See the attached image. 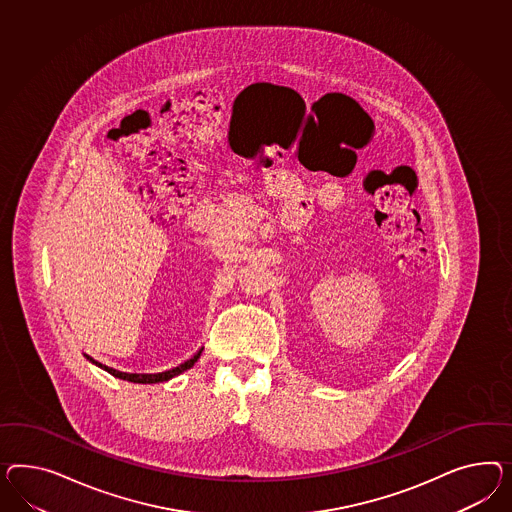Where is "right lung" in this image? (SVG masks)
Masks as SVG:
<instances>
[{
    "label": "right lung",
    "instance_id": "1",
    "mask_svg": "<svg viewBox=\"0 0 512 512\" xmlns=\"http://www.w3.org/2000/svg\"><path fill=\"white\" fill-rule=\"evenodd\" d=\"M201 352H203V348L195 354L194 358H190L188 361H184V363H180L179 367H175V369H169V371H164V373H121V371H115V369H111V367H102V365H98L97 361L91 360V363H95L98 367H102L104 371H108L111 376H115V378H121V380H128V382H134V384H158V382H167V380H171V378H175V376H179V374L184 373V371H188V369H192L195 365V361L199 360V356H201Z\"/></svg>",
    "mask_w": 512,
    "mask_h": 512
}]
</instances>
